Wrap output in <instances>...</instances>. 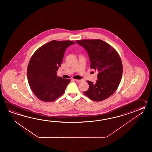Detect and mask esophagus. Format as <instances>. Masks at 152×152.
<instances>
[{"instance_id": "esophagus-1", "label": "esophagus", "mask_w": 152, "mask_h": 152, "mask_svg": "<svg viewBox=\"0 0 152 152\" xmlns=\"http://www.w3.org/2000/svg\"><path fill=\"white\" fill-rule=\"evenodd\" d=\"M75 81H76L77 83H80L81 81V80H78V79H75Z\"/></svg>"}]
</instances>
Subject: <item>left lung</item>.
I'll use <instances>...</instances> for the list:
<instances>
[{
    "mask_svg": "<svg viewBox=\"0 0 152 152\" xmlns=\"http://www.w3.org/2000/svg\"><path fill=\"white\" fill-rule=\"evenodd\" d=\"M76 42L86 50L90 68L98 72L96 83L87 81L89 88L84 94L94 101L106 99L116 91L122 79L123 67L120 55L112 46L101 39Z\"/></svg>",
    "mask_w": 152,
    "mask_h": 152,
    "instance_id": "obj_1",
    "label": "left lung"
}]
</instances>
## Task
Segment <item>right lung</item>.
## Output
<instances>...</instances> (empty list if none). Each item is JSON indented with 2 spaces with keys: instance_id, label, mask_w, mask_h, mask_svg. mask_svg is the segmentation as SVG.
<instances>
[{
  "instance_id": "1",
  "label": "right lung",
  "mask_w": 152,
  "mask_h": 152,
  "mask_svg": "<svg viewBox=\"0 0 152 152\" xmlns=\"http://www.w3.org/2000/svg\"><path fill=\"white\" fill-rule=\"evenodd\" d=\"M72 41L53 40L39 47L32 55L28 66L27 76L32 92L39 100L51 102L65 92L69 79L57 76L64 53Z\"/></svg>"
}]
</instances>
